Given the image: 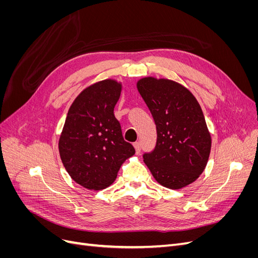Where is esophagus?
<instances>
[{"instance_id":"1","label":"esophagus","mask_w":258,"mask_h":258,"mask_svg":"<svg viewBox=\"0 0 258 258\" xmlns=\"http://www.w3.org/2000/svg\"><path fill=\"white\" fill-rule=\"evenodd\" d=\"M134 146H135V148H136V153H137V154H140V152H141V143H140V142H136V143L134 144Z\"/></svg>"}]
</instances>
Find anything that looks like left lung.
<instances>
[{
  "label": "left lung",
  "mask_w": 258,
  "mask_h": 258,
  "mask_svg": "<svg viewBox=\"0 0 258 258\" xmlns=\"http://www.w3.org/2000/svg\"><path fill=\"white\" fill-rule=\"evenodd\" d=\"M137 87L157 131L154 150L143 154L145 165L156 181L171 189L196 181L211 150V137L196 98L169 80L145 77Z\"/></svg>",
  "instance_id": "left-lung-1"
}]
</instances>
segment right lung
<instances>
[{"label": "right lung", "mask_w": 258, "mask_h": 258, "mask_svg": "<svg viewBox=\"0 0 258 258\" xmlns=\"http://www.w3.org/2000/svg\"><path fill=\"white\" fill-rule=\"evenodd\" d=\"M120 90L112 80L93 84L80 93L67 115L60 157L70 176L88 189L110 186L121 163L136 153L114 115Z\"/></svg>", "instance_id": "add662e5"}]
</instances>
